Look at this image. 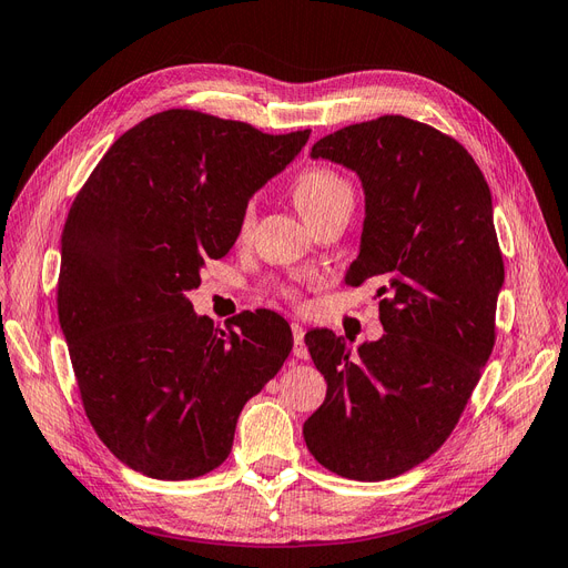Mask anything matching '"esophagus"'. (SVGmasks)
Here are the masks:
<instances>
[{
	"label": "esophagus",
	"instance_id": "1",
	"mask_svg": "<svg viewBox=\"0 0 568 568\" xmlns=\"http://www.w3.org/2000/svg\"><path fill=\"white\" fill-rule=\"evenodd\" d=\"M291 332H294V355L298 359H307V348H305V343H303V336H305L303 326L298 322H291Z\"/></svg>",
	"mask_w": 568,
	"mask_h": 568
}]
</instances>
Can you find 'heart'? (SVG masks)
Returning <instances> with one entry per match:
<instances>
[{
    "mask_svg": "<svg viewBox=\"0 0 568 568\" xmlns=\"http://www.w3.org/2000/svg\"><path fill=\"white\" fill-rule=\"evenodd\" d=\"M294 201L301 215L311 222L324 213L336 209H353V186L351 182L336 173L334 168L313 165L303 170L294 180ZM255 222V209L248 203L239 217V234L246 236Z\"/></svg>",
    "mask_w": 568,
    "mask_h": 568,
    "instance_id": "b5f03b06",
    "label": "heart"
}]
</instances>
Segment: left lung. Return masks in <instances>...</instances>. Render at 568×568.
Instances as JSON below:
<instances>
[{"mask_svg": "<svg viewBox=\"0 0 568 568\" xmlns=\"http://www.w3.org/2000/svg\"><path fill=\"white\" fill-rule=\"evenodd\" d=\"M311 156L363 182L365 225L346 284L384 282L386 334L357 353L329 329L305 334L326 398L303 438L329 471L384 480L440 448L493 353L505 265L490 189L467 149L405 115L326 134Z\"/></svg>", "mask_w": 568, "mask_h": 568, "instance_id": "obj_1", "label": "left lung"}]
</instances>
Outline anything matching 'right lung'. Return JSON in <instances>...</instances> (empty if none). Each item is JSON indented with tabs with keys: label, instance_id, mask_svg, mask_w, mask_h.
<instances>
[{
	"label": "right lung",
	"instance_id": "right-lung-1",
	"mask_svg": "<svg viewBox=\"0 0 568 568\" xmlns=\"http://www.w3.org/2000/svg\"><path fill=\"white\" fill-rule=\"evenodd\" d=\"M307 136L170 109L118 136L78 192L59 322L88 419L130 469L184 480L220 467L239 412L288 357L294 336L277 313H239L220 329L186 294Z\"/></svg>",
	"mask_w": 568,
	"mask_h": 568
}]
</instances>
